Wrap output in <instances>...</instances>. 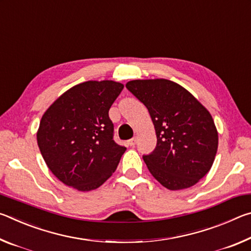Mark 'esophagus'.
<instances>
[{
	"label": "esophagus",
	"mask_w": 251,
	"mask_h": 251,
	"mask_svg": "<svg viewBox=\"0 0 251 251\" xmlns=\"http://www.w3.org/2000/svg\"><path fill=\"white\" fill-rule=\"evenodd\" d=\"M136 143H137V139H136V137L131 138V139H129L128 142H127V144H128V145H129L130 147H134V146L136 145Z\"/></svg>",
	"instance_id": "34e87169"
}]
</instances>
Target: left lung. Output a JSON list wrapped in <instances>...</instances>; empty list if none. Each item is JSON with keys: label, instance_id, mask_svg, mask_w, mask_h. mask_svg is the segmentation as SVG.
Masks as SVG:
<instances>
[{"label": "left lung", "instance_id": "1", "mask_svg": "<svg viewBox=\"0 0 251 251\" xmlns=\"http://www.w3.org/2000/svg\"><path fill=\"white\" fill-rule=\"evenodd\" d=\"M126 87L146 106L155 127L156 148L143 156L148 171L171 190L197 184L210 171L218 148L210 113L172 80L135 79Z\"/></svg>", "mask_w": 251, "mask_h": 251}]
</instances>
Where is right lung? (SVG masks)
Segmentation results:
<instances>
[{
    "label": "right lung",
    "mask_w": 251,
    "mask_h": 251,
    "mask_svg": "<svg viewBox=\"0 0 251 251\" xmlns=\"http://www.w3.org/2000/svg\"><path fill=\"white\" fill-rule=\"evenodd\" d=\"M123 88L114 80L80 83L42 116L37 145L50 171L63 184L90 192L116 171L126 147L114 142L108 110Z\"/></svg>",
    "instance_id": "1"
}]
</instances>
